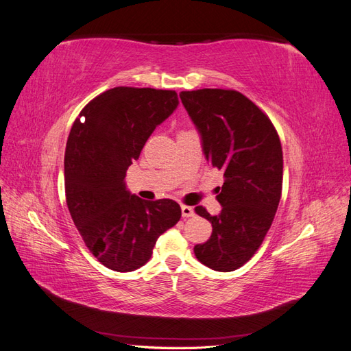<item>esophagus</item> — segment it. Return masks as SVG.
<instances>
[{
    "label": "esophagus",
    "instance_id": "1",
    "mask_svg": "<svg viewBox=\"0 0 351 351\" xmlns=\"http://www.w3.org/2000/svg\"><path fill=\"white\" fill-rule=\"evenodd\" d=\"M182 215L183 218H189L195 215V209L189 205H182Z\"/></svg>",
    "mask_w": 351,
    "mask_h": 351
}]
</instances>
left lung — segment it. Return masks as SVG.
<instances>
[{
	"instance_id": "obj_1",
	"label": "left lung",
	"mask_w": 351,
	"mask_h": 351,
	"mask_svg": "<svg viewBox=\"0 0 351 351\" xmlns=\"http://www.w3.org/2000/svg\"><path fill=\"white\" fill-rule=\"evenodd\" d=\"M180 98L209 164L226 178L217 196L219 215L195 208L212 224L209 240L196 244L195 254L210 269L234 271L261 247L277 212L282 190L280 136L269 117L237 90H186Z\"/></svg>"
}]
</instances>
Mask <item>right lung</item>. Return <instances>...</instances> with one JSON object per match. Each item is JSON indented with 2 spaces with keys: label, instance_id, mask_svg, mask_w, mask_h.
<instances>
[{
  "label": "right lung",
  "instance_id": "add662e5",
  "mask_svg": "<svg viewBox=\"0 0 351 351\" xmlns=\"http://www.w3.org/2000/svg\"><path fill=\"white\" fill-rule=\"evenodd\" d=\"M177 105L176 90L119 86L93 98L73 123L64 156L67 206L89 252L112 271L143 267L158 237L182 217L177 202L143 200L124 183L127 168Z\"/></svg>",
  "mask_w": 351,
  "mask_h": 351
}]
</instances>
